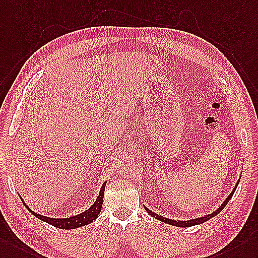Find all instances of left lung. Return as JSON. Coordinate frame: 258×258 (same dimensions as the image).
I'll use <instances>...</instances> for the list:
<instances>
[{
  "label": "left lung",
  "instance_id": "left-lung-1",
  "mask_svg": "<svg viewBox=\"0 0 258 258\" xmlns=\"http://www.w3.org/2000/svg\"><path fill=\"white\" fill-rule=\"evenodd\" d=\"M238 183H240V180H237V183H236V185H235V187H234V189L232 190V192L229 195L228 198L224 200L223 204H222L221 206H220L217 210H215L212 213H209V215H207V216L202 217V218L191 219V220H188V221H176V220H171V219H167V218H164V217H162V216H159L158 213L152 212L151 210H149L148 208H146V210L148 211V213H149V215H150L151 217L158 219V220H160V221H162V222H165V223H167V224L174 225V227H178V228L192 227V225H197V224H200V223H204V222H206V221H208L209 219H211L212 217H215V216L218 215V213L221 212L222 209L224 208V207L227 206V204L230 202V199L232 198V196H233V194H234V191H235V189H236V187H237Z\"/></svg>",
  "mask_w": 258,
  "mask_h": 258
}]
</instances>
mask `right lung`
<instances>
[{"instance_id":"1","label":"right lung","mask_w":258,"mask_h":258,"mask_svg":"<svg viewBox=\"0 0 258 258\" xmlns=\"http://www.w3.org/2000/svg\"><path fill=\"white\" fill-rule=\"evenodd\" d=\"M107 181H105V183L102 185V188H100V191L98 194V197L96 198V202L92 205L91 208L87 209L86 211L80 213V215L77 216H73L70 218H63V219H54V218H49V217H45V216H41L38 215V213H36L35 211L31 210L29 207L25 204L24 200L22 199L23 204L25 205V207L29 210V212L33 213V215L38 218L42 221H45L49 224L53 225L55 228H60V229H66V230H71V229H77L80 227H83V225H87L90 224L91 222H93L94 220H95L98 215L100 210H102V207H103V199H104V191H105V186Z\"/></svg>"}]
</instances>
